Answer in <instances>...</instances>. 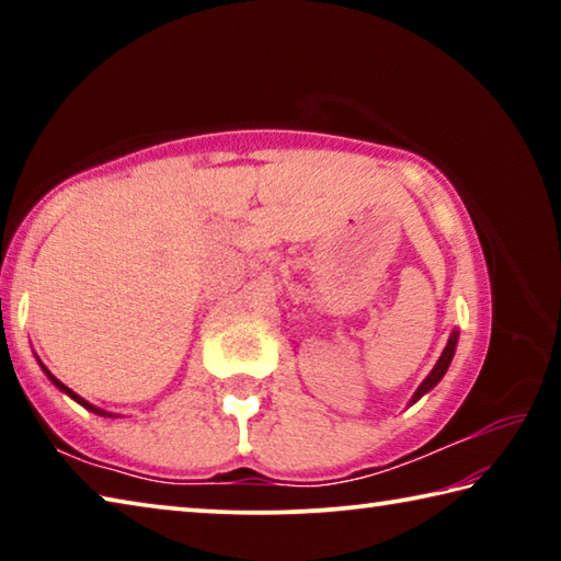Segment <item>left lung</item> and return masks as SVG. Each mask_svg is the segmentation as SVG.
Listing matches in <instances>:
<instances>
[{
  "instance_id": "obj_1",
  "label": "left lung",
  "mask_w": 561,
  "mask_h": 561,
  "mask_svg": "<svg viewBox=\"0 0 561 561\" xmlns=\"http://www.w3.org/2000/svg\"><path fill=\"white\" fill-rule=\"evenodd\" d=\"M458 331H453L450 334V339H448V344H445V348H443V354H440V358H438V364L433 366V371L425 376V381L417 386V391L413 393V398H411V405L417 401V398H423L425 393L431 391V388H435L440 383V378L445 376V371H448V366H450V360H453V356H455V346H458Z\"/></svg>"
}]
</instances>
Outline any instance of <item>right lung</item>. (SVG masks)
I'll use <instances>...</instances> for the list:
<instances>
[{"label": "right lung", "instance_id": "add662e5", "mask_svg": "<svg viewBox=\"0 0 561 561\" xmlns=\"http://www.w3.org/2000/svg\"><path fill=\"white\" fill-rule=\"evenodd\" d=\"M39 364H42V360H39ZM42 368H44V374L51 378V383H54L56 388H61V391H64L66 396H71V398H73V401H76V403H81L83 408H87V411H91V413H96V415H113V413H108V411H103V408H96V405H91L89 401H83V398H81L79 393H73L69 386H64V383L59 381V378H56V376H51V371H49V368H46L44 364H42Z\"/></svg>", "mask_w": 561, "mask_h": 561}]
</instances>
